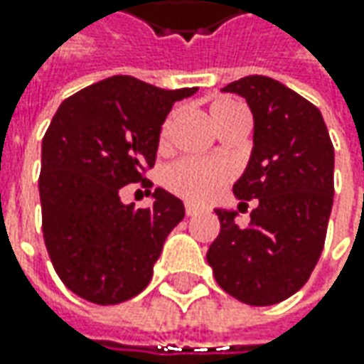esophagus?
Here are the masks:
<instances>
[{
	"label": "esophagus",
	"mask_w": 364,
	"mask_h": 364,
	"mask_svg": "<svg viewBox=\"0 0 364 364\" xmlns=\"http://www.w3.org/2000/svg\"><path fill=\"white\" fill-rule=\"evenodd\" d=\"M203 210V206H198V204H192V203H186V215L188 217H194V215H198Z\"/></svg>",
	"instance_id": "esophagus-1"
}]
</instances>
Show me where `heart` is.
<instances>
[{"label":"heart","mask_w":364,"mask_h":364,"mask_svg":"<svg viewBox=\"0 0 364 364\" xmlns=\"http://www.w3.org/2000/svg\"><path fill=\"white\" fill-rule=\"evenodd\" d=\"M237 103L232 101H217L213 105V119L232 111ZM172 125H174V115H170L166 123L161 125L160 144L168 146L170 135H172ZM232 178V168L225 161L200 160V158H184V160L174 161L172 166L166 168L164 172V184L176 196L190 200V203H206L210 200L218 190L223 188Z\"/></svg>","instance_id":"1"}]
</instances>
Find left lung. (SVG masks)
I'll return each mask as SVG.
<instances>
[{"label":"left lung","instance_id":"left-lung-1","mask_svg":"<svg viewBox=\"0 0 364 364\" xmlns=\"http://www.w3.org/2000/svg\"><path fill=\"white\" fill-rule=\"evenodd\" d=\"M245 97L255 119L253 154L232 186L251 223L217 208L220 232L206 261L235 300L272 306L296 294L314 272L326 241L334 198V147L322 113L279 80L251 75L227 85Z\"/></svg>","mask_w":364,"mask_h":364}]
</instances>
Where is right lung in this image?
I'll return each mask as SVG.
<instances>
[{
    "instance_id": "1",
    "label": "right lung",
    "mask_w": 364,
    "mask_h": 364,
    "mask_svg": "<svg viewBox=\"0 0 364 364\" xmlns=\"http://www.w3.org/2000/svg\"><path fill=\"white\" fill-rule=\"evenodd\" d=\"M194 92L117 75L64 99L50 121L38 180L42 232L58 277L82 300L113 306L149 284L184 204L156 188L151 208H135L121 203L119 190L135 182L151 188L146 174L161 123Z\"/></svg>"
}]
</instances>
